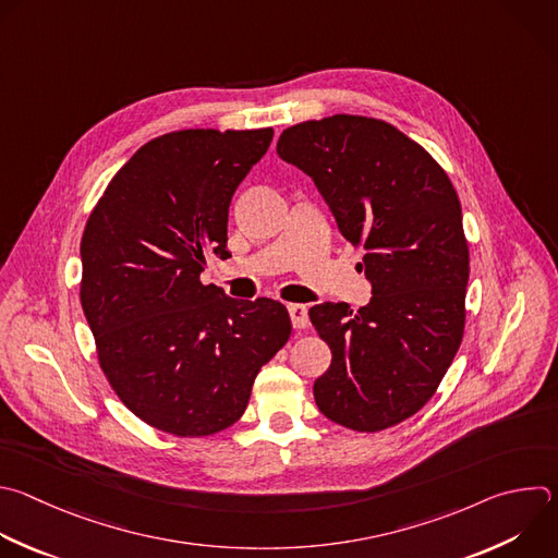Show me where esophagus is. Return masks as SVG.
Listing matches in <instances>:
<instances>
[{
	"mask_svg": "<svg viewBox=\"0 0 558 558\" xmlns=\"http://www.w3.org/2000/svg\"><path fill=\"white\" fill-rule=\"evenodd\" d=\"M289 315H291L293 328L302 330V328L308 326V308H306V304H289Z\"/></svg>",
	"mask_w": 558,
	"mask_h": 558,
	"instance_id": "esophagus-1",
	"label": "esophagus"
}]
</instances>
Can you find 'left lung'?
Listing matches in <instances>:
<instances>
[{
	"instance_id": "1",
	"label": "left lung",
	"mask_w": 558,
	"mask_h": 558,
	"mask_svg": "<svg viewBox=\"0 0 558 558\" xmlns=\"http://www.w3.org/2000/svg\"><path fill=\"white\" fill-rule=\"evenodd\" d=\"M276 153L315 181L373 282L356 313L345 302L308 311L332 354L315 403L352 432L395 427L436 395L464 337L469 243L458 193L418 142L377 118L293 124Z\"/></svg>"
}]
</instances>
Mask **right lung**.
Segmentation results:
<instances>
[{"label": "right lung", "mask_w": 558, "mask_h": 558, "mask_svg": "<svg viewBox=\"0 0 558 558\" xmlns=\"http://www.w3.org/2000/svg\"><path fill=\"white\" fill-rule=\"evenodd\" d=\"M274 129H183L144 146L111 177L81 239V304L105 379L146 425L177 438L232 427L260 367L289 341L271 298L234 300L202 282L228 258L234 191Z\"/></svg>", "instance_id": "add662e5"}]
</instances>
